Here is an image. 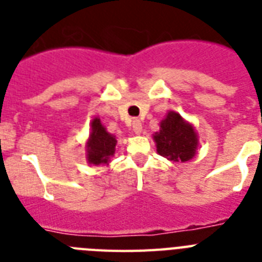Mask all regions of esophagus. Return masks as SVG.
I'll use <instances>...</instances> for the list:
<instances>
[{
	"instance_id": "34e87169",
	"label": "esophagus",
	"mask_w": 262,
	"mask_h": 262,
	"mask_svg": "<svg viewBox=\"0 0 262 262\" xmlns=\"http://www.w3.org/2000/svg\"><path fill=\"white\" fill-rule=\"evenodd\" d=\"M142 129H143V126H142V123H140V120L134 119L133 120V131H134V133L140 134V133H142Z\"/></svg>"
}]
</instances>
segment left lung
Returning <instances> with one entry per match:
<instances>
[{"label": "left lung", "mask_w": 262, "mask_h": 262, "mask_svg": "<svg viewBox=\"0 0 262 262\" xmlns=\"http://www.w3.org/2000/svg\"><path fill=\"white\" fill-rule=\"evenodd\" d=\"M157 154L170 161H187L195 155L198 139L193 126L186 123L177 113H169L155 134Z\"/></svg>", "instance_id": "1"}]
</instances>
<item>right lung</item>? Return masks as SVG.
I'll return each instance as SVG.
<instances>
[{
  "label": "right lung",
  "instance_id": "add662e5",
  "mask_svg": "<svg viewBox=\"0 0 262 262\" xmlns=\"http://www.w3.org/2000/svg\"><path fill=\"white\" fill-rule=\"evenodd\" d=\"M117 140L111 134L106 131L98 118L92 122V133H90L89 142H88V160L90 164L99 165L107 164L108 157L113 156L115 152Z\"/></svg>",
  "mask_w": 262,
  "mask_h": 262
}]
</instances>
